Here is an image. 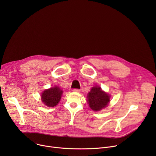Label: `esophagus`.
<instances>
[{
	"mask_svg": "<svg viewBox=\"0 0 156 156\" xmlns=\"http://www.w3.org/2000/svg\"><path fill=\"white\" fill-rule=\"evenodd\" d=\"M73 91L75 92V93H79V92H80V90H79V89H73Z\"/></svg>",
	"mask_w": 156,
	"mask_h": 156,
	"instance_id": "1",
	"label": "esophagus"
}]
</instances>
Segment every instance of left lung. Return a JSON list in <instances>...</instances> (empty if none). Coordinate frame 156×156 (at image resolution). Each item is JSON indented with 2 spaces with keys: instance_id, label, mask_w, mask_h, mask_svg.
I'll return each mask as SVG.
<instances>
[{
  "instance_id": "obj_1",
  "label": "left lung",
  "mask_w": 156,
  "mask_h": 156,
  "mask_svg": "<svg viewBox=\"0 0 156 156\" xmlns=\"http://www.w3.org/2000/svg\"><path fill=\"white\" fill-rule=\"evenodd\" d=\"M89 106L94 111H99L106 107L110 101V96L103 91L99 86H94L87 94Z\"/></svg>"
}]
</instances>
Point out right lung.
<instances>
[{
	"mask_svg": "<svg viewBox=\"0 0 156 156\" xmlns=\"http://www.w3.org/2000/svg\"><path fill=\"white\" fill-rule=\"evenodd\" d=\"M63 91L58 86H54L44 91L41 94V101L48 107H53L60 101Z\"/></svg>",
	"mask_w": 156,
	"mask_h": 156,
	"instance_id": "right-lung-1",
	"label": "right lung"
}]
</instances>
